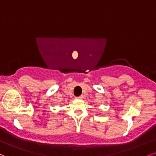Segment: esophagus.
Returning a JSON list of instances; mask_svg holds the SVG:
<instances>
[{"instance_id":"esophagus-1","label":"esophagus","mask_w":156,"mask_h":156,"mask_svg":"<svg viewBox=\"0 0 156 156\" xmlns=\"http://www.w3.org/2000/svg\"><path fill=\"white\" fill-rule=\"evenodd\" d=\"M82 98H83V96H79V97H76V99H81Z\"/></svg>"}]
</instances>
